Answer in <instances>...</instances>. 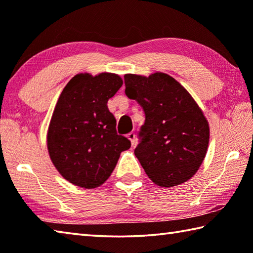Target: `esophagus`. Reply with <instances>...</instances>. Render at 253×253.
I'll list each match as a JSON object with an SVG mask.
<instances>
[{
  "instance_id": "1",
  "label": "esophagus",
  "mask_w": 253,
  "mask_h": 253,
  "mask_svg": "<svg viewBox=\"0 0 253 253\" xmlns=\"http://www.w3.org/2000/svg\"><path fill=\"white\" fill-rule=\"evenodd\" d=\"M126 136H127V139L131 141V144L134 145L135 142H136V136H135L134 132H130V133L126 134Z\"/></svg>"
}]
</instances>
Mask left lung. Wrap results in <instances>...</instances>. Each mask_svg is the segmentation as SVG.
<instances>
[{"label": "left lung", "mask_w": 253, "mask_h": 253, "mask_svg": "<svg viewBox=\"0 0 253 253\" xmlns=\"http://www.w3.org/2000/svg\"><path fill=\"white\" fill-rule=\"evenodd\" d=\"M126 94L142 106L145 121L134 150L152 182L171 188L185 182L202 165L209 124L190 93L166 73L124 75Z\"/></svg>", "instance_id": "1"}]
</instances>
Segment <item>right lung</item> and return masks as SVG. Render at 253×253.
Returning <instances> with one entry per match:
<instances>
[{
    "label": "right lung",
    "instance_id": "obj_1",
    "mask_svg": "<svg viewBox=\"0 0 253 253\" xmlns=\"http://www.w3.org/2000/svg\"><path fill=\"white\" fill-rule=\"evenodd\" d=\"M123 81L118 74L80 73L57 100L47 130V150L60 174L72 184L94 189L103 184L131 142L117 133L108 101Z\"/></svg>",
    "mask_w": 253,
    "mask_h": 253
}]
</instances>
